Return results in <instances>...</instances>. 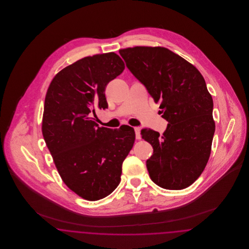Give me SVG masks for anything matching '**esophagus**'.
Returning <instances> with one entry per match:
<instances>
[{"instance_id":"obj_1","label":"esophagus","mask_w":249,"mask_h":249,"mask_svg":"<svg viewBox=\"0 0 249 249\" xmlns=\"http://www.w3.org/2000/svg\"><path fill=\"white\" fill-rule=\"evenodd\" d=\"M134 130H135L136 139H140V138H141V129H140L139 127H135Z\"/></svg>"}]
</instances>
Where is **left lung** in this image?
Returning a JSON list of instances; mask_svg holds the SVG:
<instances>
[{"label": "left lung", "mask_w": 249, "mask_h": 249, "mask_svg": "<svg viewBox=\"0 0 249 249\" xmlns=\"http://www.w3.org/2000/svg\"><path fill=\"white\" fill-rule=\"evenodd\" d=\"M130 72L145 87L168 121L162 135L142 129L153 147L146 160L149 177L165 190H183L201 176L214 133L213 99L201 72L165 48L119 50Z\"/></svg>", "instance_id": "1"}]
</instances>
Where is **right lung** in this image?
Listing matches in <instances>:
<instances>
[{"label":"right lung","instance_id":"add662e5","mask_svg":"<svg viewBox=\"0 0 249 249\" xmlns=\"http://www.w3.org/2000/svg\"><path fill=\"white\" fill-rule=\"evenodd\" d=\"M114 52L79 59L59 71L45 99L42 132L65 185L89 201L111 194L135 140L133 128L100 127L93 107L108 108L106 87L124 70Z\"/></svg>","mask_w":249,"mask_h":249}]
</instances>
